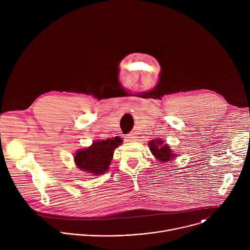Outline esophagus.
Masks as SVG:
<instances>
[{
  "label": "esophagus",
  "instance_id": "esophagus-1",
  "mask_svg": "<svg viewBox=\"0 0 250 250\" xmlns=\"http://www.w3.org/2000/svg\"><path fill=\"white\" fill-rule=\"evenodd\" d=\"M125 140H127V141H135L136 140V135L134 133H132V132L128 133L125 136Z\"/></svg>",
  "mask_w": 250,
  "mask_h": 250
}]
</instances>
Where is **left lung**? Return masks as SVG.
Masks as SVG:
<instances>
[{
    "mask_svg": "<svg viewBox=\"0 0 250 250\" xmlns=\"http://www.w3.org/2000/svg\"><path fill=\"white\" fill-rule=\"evenodd\" d=\"M149 148L152 152V154L159 160V161H163V162H167L169 160H171L172 158L176 157L171 149L169 148V146L167 145H164V141L157 139V140H151L149 144Z\"/></svg>",
    "mask_w": 250,
    "mask_h": 250,
    "instance_id": "1",
    "label": "left lung"
}]
</instances>
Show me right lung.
Wrapping results in <instances>:
<instances>
[{
    "instance_id": "add662e5",
    "label": "right lung",
    "mask_w": 250,
    "mask_h": 250,
    "mask_svg": "<svg viewBox=\"0 0 250 250\" xmlns=\"http://www.w3.org/2000/svg\"><path fill=\"white\" fill-rule=\"evenodd\" d=\"M122 138H108L105 140L95 141L93 145L85 149L78 150L75 154V163L83 171L99 175L104 174L109 169L113 159L115 149L121 146Z\"/></svg>"
}]
</instances>
